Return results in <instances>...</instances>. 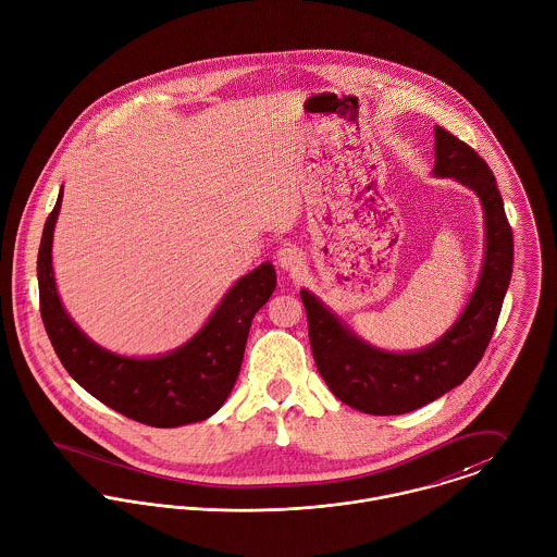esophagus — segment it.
<instances>
[{"label":"esophagus","mask_w":557,"mask_h":557,"mask_svg":"<svg viewBox=\"0 0 557 557\" xmlns=\"http://www.w3.org/2000/svg\"><path fill=\"white\" fill-rule=\"evenodd\" d=\"M277 264L284 269V271H290V273H299L301 267H304V256L301 251L293 246H284L277 251Z\"/></svg>","instance_id":"34e87169"}]
</instances>
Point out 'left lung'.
Instances as JSON below:
<instances>
[{
    "mask_svg": "<svg viewBox=\"0 0 557 557\" xmlns=\"http://www.w3.org/2000/svg\"><path fill=\"white\" fill-rule=\"evenodd\" d=\"M435 177L470 187L485 218V256L476 288L455 324L430 346L388 352L363 342L309 290V344L315 368L331 393L355 410L406 414L459 386L483 359L512 275V231L487 162L463 140L435 125Z\"/></svg>",
    "mask_w": 557,
    "mask_h": 557,
    "instance_id": "obj_1",
    "label": "left lung"
}]
</instances>
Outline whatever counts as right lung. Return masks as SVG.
Wrapping results in <instances>:
<instances>
[{
	"instance_id": "1",
	"label": "right lung",
	"mask_w": 557,
	"mask_h": 557,
	"mask_svg": "<svg viewBox=\"0 0 557 557\" xmlns=\"http://www.w3.org/2000/svg\"><path fill=\"white\" fill-rule=\"evenodd\" d=\"M62 198L63 187L42 231L38 288L42 322L65 371L104 406L151 428H180L215 414L237 382L253 313L275 290L273 264L262 262L244 275L177 350L147 359L115 355L74 324L58 295L51 251Z\"/></svg>"
}]
</instances>
